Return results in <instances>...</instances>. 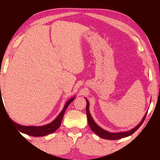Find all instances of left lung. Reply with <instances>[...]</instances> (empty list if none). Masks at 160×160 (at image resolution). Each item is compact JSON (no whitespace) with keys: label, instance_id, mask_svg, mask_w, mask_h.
<instances>
[{"label":"left lung","instance_id":"1","mask_svg":"<svg viewBox=\"0 0 160 160\" xmlns=\"http://www.w3.org/2000/svg\"><path fill=\"white\" fill-rule=\"evenodd\" d=\"M87 102V105H86V113H87V117H88V123L90 128L93 132L96 133L97 135H98L101 138L106 139H109V140H115V139H119L123 138H126L128 136H129L132 134H133L138 129V128L141 126L142 123H143L145 119H146V117L147 115V113L145 114V116L142 119V122H140L136 127H135L132 130L128 131V132H120V133H110L107 132L102 128H101L99 125H97L95 122L93 121V118L91 116V114L89 113V103L88 100H86Z\"/></svg>","mask_w":160,"mask_h":160}]
</instances>
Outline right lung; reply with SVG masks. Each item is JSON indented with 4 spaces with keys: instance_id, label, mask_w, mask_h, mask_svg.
<instances>
[{
    "instance_id": "right-lung-1",
    "label": "right lung",
    "mask_w": 160,
    "mask_h": 160,
    "mask_svg": "<svg viewBox=\"0 0 160 160\" xmlns=\"http://www.w3.org/2000/svg\"><path fill=\"white\" fill-rule=\"evenodd\" d=\"M1 87V85H0ZM74 98H71L69 99L67 102L66 103L63 109L62 110L61 112L59 113V115L57 116V118L53 121L51 123H49L45 125H43V126H23V125H21L19 124H17V123L14 122L12 121V122L15 125L16 128L18 129L19 132H21L23 133H25L27 135H31V136L34 137H41V136H45L46 135L50 134L51 133H53L54 132L60 127L61 124V121L63 117V115L65 113V111L67 107L69 105V104L72 102V101L74 100Z\"/></svg>"
}]
</instances>
